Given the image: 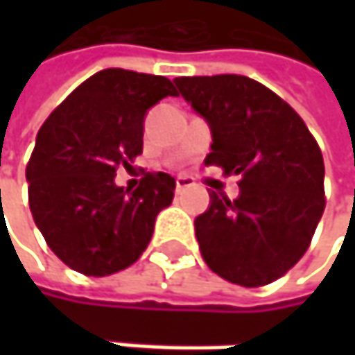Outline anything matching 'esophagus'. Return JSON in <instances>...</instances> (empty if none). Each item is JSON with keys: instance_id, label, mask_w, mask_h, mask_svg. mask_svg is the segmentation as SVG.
<instances>
[{"instance_id": "esophagus-1", "label": "esophagus", "mask_w": 355, "mask_h": 355, "mask_svg": "<svg viewBox=\"0 0 355 355\" xmlns=\"http://www.w3.org/2000/svg\"><path fill=\"white\" fill-rule=\"evenodd\" d=\"M195 182H193V178L191 177H177V191H184V189H189V187H193Z\"/></svg>"}]
</instances>
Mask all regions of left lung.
Wrapping results in <instances>:
<instances>
[{"label":"left lung","mask_w":355,"mask_h":355,"mask_svg":"<svg viewBox=\"0 0 355 355\" xmlns=\"http://www.w3.org/2000/svg\"><path fill=\"white\" fill-rule=\"evenodd\" d=\"M211 129L207 166L241 178V195L209 193L195 220L207 267L220 277L259 288L288 273L311 247L324 211V164L300 114L247 76L175 80Z\"/></svg>","instance_id":"obj_1"}]
</instances>
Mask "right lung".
Masks as SVG:
<instances>
[{
  "instance_id": "add662e5",
  "label": "right lung",
  "mask_w": 355,
  "mask_h": 355,
  "mask_svg": "<svg viewBox=\"0 0 355 355\" xmlns=\"http://www.w3.org/2000/svg\"><path fill=\"white\" fill-rule=\"evenodd\" d=\"M178 96L164 76L110 67L82 82L36 135L26 166L28 203L49 248L73 271L105 277L148 248L177 180L146 173L135 191L114 184L144 150L148 108Z\"/></svg>"
}]
</instances>
